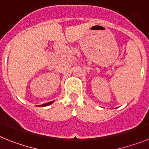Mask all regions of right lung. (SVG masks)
Listing matches in <instances>:
<instances>
[{"mask_svg": "<svg viewBox=\"0 0 149 149\" xmlns=\"http://www.w3.org/2000/svg\"><path fill=\"white\" fill-rule=\"evenodd\" d=\"M53 102H54V101H51V102H49V103H46V104H42V105H41V107H45V106H49V105H50V104H52Z\"/></svg>", "mask_w": 149, "mask_h": 149, "instance_id": "obj_1", "label": "right lung"}]
</instances>
